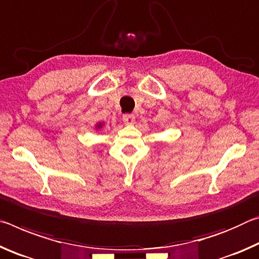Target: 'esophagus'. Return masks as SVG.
<instances>
[{"label": "esophagus", "mask_w": 259, "mask_h": 259, "mask_svg": "<svg viewBox=\"0 0 259 259\" xmlns=\"http://www.w3.org/2000/svg\"><path fill=\"white\" fill-rule=\"evenodd\" d=\"M122 120L126 125H133L134 121H135V117L134 114H130V113H126L122 116Z\"/></svg>", "instance_id": "34e87169"}]
</instances>
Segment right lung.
<instances>
[{
  "mask_svg": "<svg viewBox=\"0 0 259 259\" xmlns=\"http://www.w3.org/2000/svg\"><path fill=\"white\" fill-rule=\"evenodd\" d=\"M102 126H103V122H99V124L95 125V128L100 130V128H102Z\"/></svg>",
  "mask_w": 259,
  "mask_h": 259,
  "instance_id": "1",
  "label": "right lung"
}]
</instances>
